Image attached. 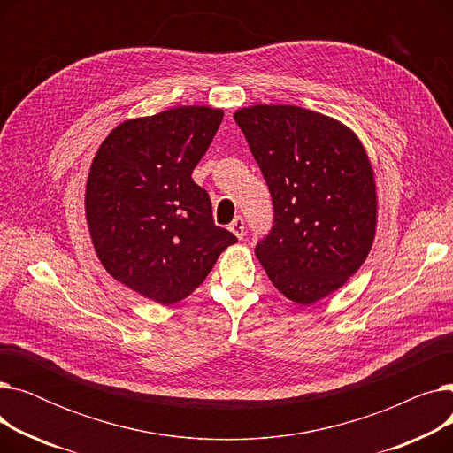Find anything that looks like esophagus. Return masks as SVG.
<instances>
[{"instance_id":"esophagus-1","label":"esophagus","mask_w":453,"mask_h":453,"mask_svg":"<svg viewBox=\"0 0 453 453\" xmlns=\"http://www.w3.org/2000/svg\"><path fill=\"white\" fill-rule=\"evenodd\" d=\"M229 231L236 236V239H244V234H246L244 219H242V217H236V219L229 224Z\"/></svg>"}]
</instances>
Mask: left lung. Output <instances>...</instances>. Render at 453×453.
I'll use <instances>...</instances> for the list:
<instances>
[{
  "label": "left lung",
  "mask_w": 453,
  "mask_h": 453,
  "mask_svg": "<svg viewBox=\"0 0 453 453\" xmlns=\"http://www.w3.org/2000/svg\"><path fill=\"white\" fill-rule=\"evenodd\" d=\"M273 203L270 233L255 246L273 287L299 304L338 290L367 258L376 229V185L360 139L299 106L257 104L234 113Z\"/></svg>",
  "instance_id": "left-lung-1"
}]
</instances>
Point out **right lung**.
<instances>
[{
    "label": "right lung",
    "instance_id": "right-lung-1",
    "mask_svg": "<svg viewBox=\"0 0 453 453\" xmlns=\"http://www.w3.org/2000/svg\"><path fill=\"white\" fill-rule=\"evenodd\" d=\"M224 111L181 106L119 125L86 185V219L106 272L161 304L193 294L236 236L214 226L207 190L190 178Z\"/></svg>",
    "mask_w": 453,
    "mask_h": 453
}]
</instances>
